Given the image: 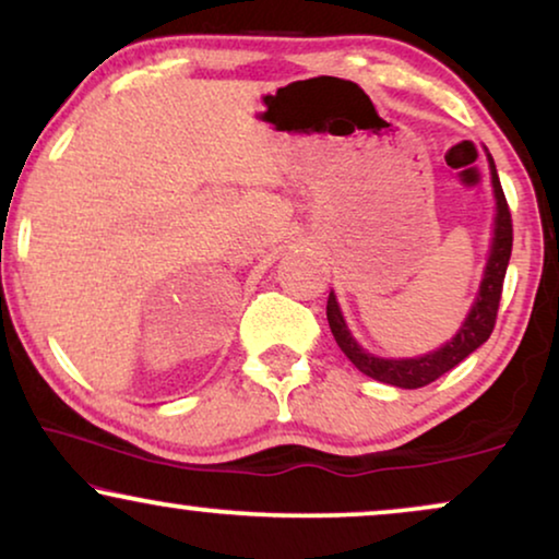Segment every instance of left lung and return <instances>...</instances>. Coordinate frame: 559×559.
Here are the masks:
<instances>
[{
  "label": "left lung",
  "instance_id": "obj_1",
  "mask_svg": "<svg viewBox=\"0 0 559 559\" xmlns=\"http://www.w3.org/2000/svg\"><path fill=\"white\" fill-rule=\"evenodd\" d=\"M491 159V157H488ZM491 180H493V193H496V228H493V243H491V257H488L484 282H480L478 300L473 305V310L465 318V323L457 335L450 343H445L435 354L419 356V358H377L358 346L350 338L346 320H343L338 302L331 293L328 297V323H331L333 338L338 343L343 354L348 356V361L356 366L358 371L366 377L384 381V384L402 386V389H419L432 384L435 379H440L442 373H448L453 366L463 361L465 356H471L480 343L488 341V335L493 333L496 316H499V302H501V289L503 277H507V266L511 257V241H514V228H511V211L503 195V188L496 175V165L491 159Z\"/></svg>",
  "mask_w": 559,
  "mask_h": 559
}]
</instances>
